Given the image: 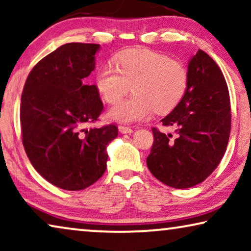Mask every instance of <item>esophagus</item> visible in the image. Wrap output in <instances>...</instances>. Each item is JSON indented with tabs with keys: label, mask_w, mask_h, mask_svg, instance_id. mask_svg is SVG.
I'll use <instances>...</instances> for the list:
<instances>
[{
	"label": "esophagus",
	"mask_w": 251,
	"mask_h": 251,
	"mask_svg": "<svg viewBox=\"0 0 251 251\" xmlns=\"http://www.w3.org/2000/svg\"><path fill=\"white\" fill-rule=\"evenodd\" d=\"M119 131L121 133H131L132 129L128 126H119Z\"/></svg>",
	"instance_id": "1"
}]
</instances>
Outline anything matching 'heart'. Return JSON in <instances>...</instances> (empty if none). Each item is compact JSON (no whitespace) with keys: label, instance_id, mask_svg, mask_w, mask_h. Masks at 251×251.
I'll return each mask as SVG.
<instances>
[{"label":"heart","instance_id":"1","mask_svg":"<svg viewBox=\"0 0 251 251\" xmlns=\"http://www.w3.org/2000/svg\"><path fill=\"white\" fill-rule=\"evenodd\" d=\"M114 64L107 63L96 74V88L106 102L112 104L126 95L131 85L133 94L119 100L108 111L113 121H142L156 113H168L186 94L188 72L180 61L150 50L119 53Z\"/></svg>","mask_w":251,"mask_h":251}]
</instances>
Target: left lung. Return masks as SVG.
I'll use <instances>...</instances> for the list:
<instances>
[{
	"mask_svg": "<svg viewBox=\"0 0 251 251\" xmlns=\"http://www.w3.org/2000/svg\"><path fill=\"white\" fill-rule=\"evenodd\" d=\"M188 87L178 105L161 120L171 133L153 128L146 163L152 175L174 188H188L210 176L224 156L231 132V101L221 68L199 50L188 61Z\"/></svg>",
	"mask_w": 251,
	"mask_h": 251,
	"instance_id": "8db88e82",
	"label": "left lung"
}]
</instances>
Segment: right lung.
I'll list each match as a JSON object with an SVG mask.
<instances>
[{
	"mask_svg": "<svg viewBox=\"0 0 251 251\" xmlns=\"http://www.w3.org/2000/svg\"><path fill=\"white\" fill-rule=\"evenodd\" d=\"M99 44L66 43L40 60L27 77L20 104L23 145L35 170L54 186L84 190L106 170L114 125L97 121L102 102L88 76Z\"/></svg>",
	"mask_w": 251,
	"mask_h": 251,
	"instance_id": "obj_1",
	"label": "right lung"
}]
</instances>
